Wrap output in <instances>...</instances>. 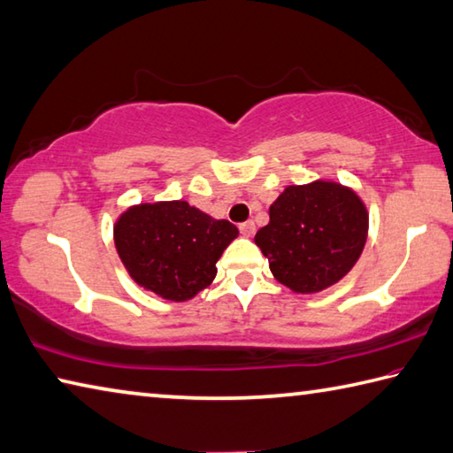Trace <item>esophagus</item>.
I'll list each match as a JSON object with an SVG mask.
<instances>
[{
	"label": "esophagus",
	"mask_w": 453,
	"mask_h": 453,
	"mask_svg": "<svg viewBox=\"0 0 453 453\" xmlns=\"http://www.w3.org/2000/svg\"><path fill=\"white\" fill-rule=\"evenodd\" d=\"M240 232L245 237H251L255 234V224L253 221H243V224H240Z\"/></svg>",
	"instance_id": "esophagus-1"
}]
</instances>
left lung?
<instances>
[{
  "mask_svg": "<svg viewBox=\"0 0 453 453\" xmlns=\"http://www.w3.org/2000/svg\"><path fill=\"white\" fill-rule=\"evenodd\" d=\"M366 235L368 211L358 194L315 180L279 194L255 243L279 283L295 293H319L355 267Z\"/></svg>",
  "mask_w": 453,
  "mask_h": 453,
  "instance_id": "8db88e82",
  "label": "left lung"
}]
</instances>
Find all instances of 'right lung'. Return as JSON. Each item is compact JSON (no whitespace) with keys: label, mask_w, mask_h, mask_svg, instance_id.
<instances>
[{"label":"right lung","mask_w":453,"mask_h":453,"mask_svg":"<svg viewBox=\"0 0 453 453\" xmlns=\"http://www.w3.org/2000/svg\"><path fill=\"white\" fill-rule=\"evenodd\" d=\"M240 235L184 200L138 203L114 224V245L128 275L162 299L188 301L216 277L221 253Z\"/></svg>","instance_id":"right-lung-1"}]
</instances>
